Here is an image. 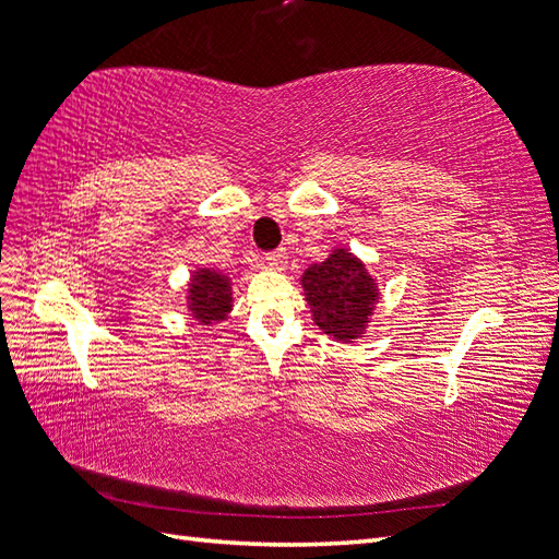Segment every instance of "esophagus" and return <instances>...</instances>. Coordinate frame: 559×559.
Listing matches in <instances>:
<instances>
[{
    "label": "esophagus",
    "instance_id": "obj_1",
    "mask_svg": "<svg viewBox=\"0 0 559 559\" xmlns=\"http://www.w3.org/2000/svg\"><path fill=\"white\" fill-rule=\"evenodd\" d=\"M286 259H289V253H286V249H275L265 253V265L270 270H284L286 267Z\"/></svg>",
    "mask_w": 559,
    "mask_h": 559
}]
</instances>
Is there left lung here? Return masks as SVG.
<instances>
[{"label":"left lung","mask_w":559,"mask_h":559,"mask_svg":"<svg viewBox=\"0 0 559 559\" xmlns=\"http://www.w3.org/2000/svg\"><path fill=\"white\" fill-rule=\"evenodd\" d=\"M300 286L321 333L335 343H357L366 335L380 302V286L357 253L333 247L324 261L302 270Z\"/></svg>","instance_id":"left-lung-1"}]
</instances>
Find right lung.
<instances>
[{
    "mask_svg": "<svg viewBox=\"0 0 559 559\" xmlns=\"http://www.w3.org/2000/svg\"><path fill=\"white\" fill-rule=\"evenodd\" d=\"M186 314L200 326H218L228 321L233 312V280L210 265H198L191 270L186 282Z\"/></svg>",
    "mask_w": 559,
    "mask_h": 559,
    "instance_id": "right-lung-1",
    "label": "right lung"
}]
</instances>
